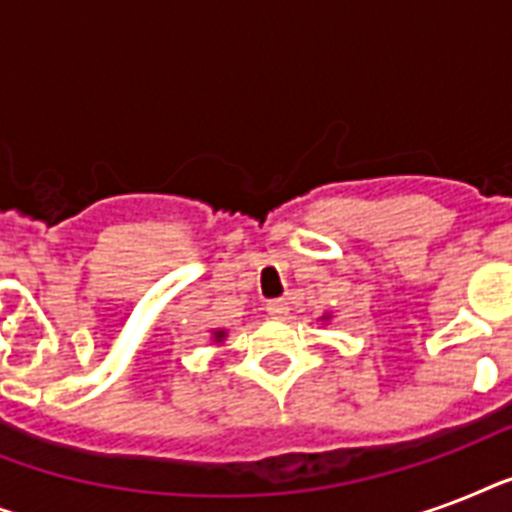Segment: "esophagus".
Returning a JSON list of instances; mask_svg holds the SVG:
<instances>
[{
	"label": "esophagus",
	"mask_w": 512,
	"mask_h": 512,
	"mask_svg": "<svg viewBox=\"0 0 512 512\" xmlns=\"http://www.w3.org/2000/svg\"><path fill=\"white\" fill-rule=\"evenodd\" d=\"M265 311H268V316H271V319H287L289 303H287V300H271Z\"/></svg>",
	"instance_id": "obj_1"
}]
</instances>
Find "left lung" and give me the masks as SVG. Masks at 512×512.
Returning a JSON list of instances; mask_svg holds the SVG:
<instances>
[{
	"label": "left lung",
	"mask_w": 512,
	"mask_h": 512,
	"mask_svg": "<svg viewBox=\"0 0 512 512\" xmlns=\"http://www.w3.org/2000/svg\"><path fill=\"white\" fill-rule=\"evenodd\" d=\"M332 319V316H329V313H324V316H321V321H329Z\"/></svg>",
	"instance_id": "obj_1"
}]
</instances>
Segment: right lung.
<instances>
[{
	"instance_id": "add662e5",
	"label": "right lung",
	"mask_w": 512,
	"mask_h": 512,
	"mask_svg": "<svg viewBox=\"0 0 512 512\" xmlns=\"http://www.w3.org/2000/svg\"><path fill=\"white\" fill-rule=\"evenodd\" d=\"M225 337H228V332H225V329H212V340H215L217 345H220V342H223Z\"/></svg>"
}]
</instances>
